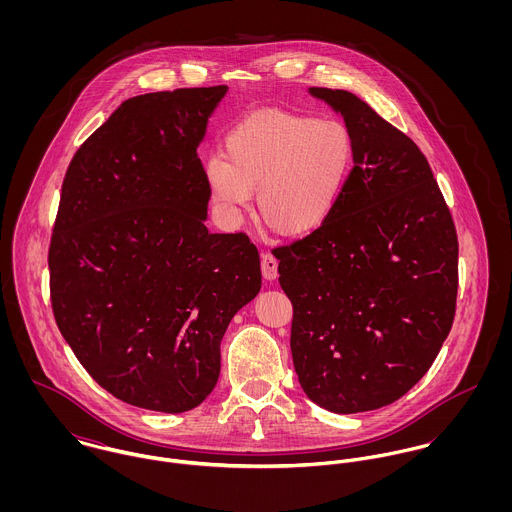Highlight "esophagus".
Returning <instances> with one entry per match:
<instances>
[{"mask_svg": "<svg viewBox=\"0 0 512 512\" xmlns=\"http://www.w3.org/2000/svg\"><path fill=\"white\" fill-rule=\"evenodd\" d=\"M260 264H262V276H264L268 282H272V280L278 278V260H276L272 254H268V252L262 254Z\"/></svg>", "mask_w": 512, "mask_h": 512, "instance_id": "esophagus-1", "label": "esophagus"}]
</instances>
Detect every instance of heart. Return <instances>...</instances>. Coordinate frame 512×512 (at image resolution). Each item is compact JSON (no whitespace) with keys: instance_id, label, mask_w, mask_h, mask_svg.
I'll list each match as a JSON object with an SVG mask.
<instances>
[{"instance_id":"1","label":"heart","mask_w":512,"mask_h":512,"mask_svg":"<svg viewBox=\"0 0 512 512\" xmlns=\"http://www.w3.org/2000/svg\"><path fill=\"white\" fill-rule=\"evenodd\" d=\"M209 155L203 181L224 219L238 220L258 191V219L282 236H307L337 213L357 161L351 128L286 110L246 116Z\"/></svg>"}]
</instances>
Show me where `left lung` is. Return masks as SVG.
<instances>
[{"label":"left lung","mask_w":512,"mask_h":512,"mask_svg":"<svg viewBox=\"0 0 512 512\" xmlns=\"http://www.w3.org/2000/svg\"><path fill=\"white\" fill-rule=\"evenodd\" d=\"M309 92L341 112L357 161L333 219L274 256L303 392L357 414L402 398L436 361L455 317L459 242L420 147L353 92Z\"/></svg>","instance_id":"obj_1"}]
</instances>
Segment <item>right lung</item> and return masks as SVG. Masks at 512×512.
I'll list each match as a JSON object with an SVG mask.
<instances>
[{"label": "right lung", "mask_w": 512, "mask_h": 512, "mask_svg": "<svg viewBox=\"0 0 512 512\" xmlns=\"http://www.w3.org/2000/svg\"><path fill=\"white\" fill-rule=\"evenodd\" d=\"M226 86L126 100L67 169L49 246L51 305L80 365L167 414L215 388L220 341L262 286L244 232L211 234L197 155Z\"/></svg>", "instance_id": "obj_1"}]
</instances>
